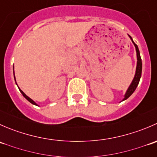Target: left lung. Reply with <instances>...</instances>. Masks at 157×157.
I'll return each instance as SVG.
<instances>
[{
    "instance_id": "left-lung-1",
    "label": "left lung",
    "mask_w": 157,
    "mask_h": 157,
    "mask_svg": "<svg viewBox=\"0 0 157 157\" xmlns=\"http://www.w3.org/2000/svg\"><path fill=\"white\" fill-rule=\"evenodd\" d=\"M128 36H129L130 39H131L133 44H134V46H135L136 52H137V67H136L135 75H134V79H133L132 82H131V85H130L129 87H128V89L127 90V91H126V93H125V95H124V99H123L122 101L125 100V99H127L128 97H130V96H131V95H132V93H134V90H136V88H137V85H138V83H139V81H140V77H141V72H142V61H141V58H140V52H139L138 47H137V45L134 43V41H133V39H132V38L131 37V36H129V35H128Z\"/></svg>"
}]
</instances>
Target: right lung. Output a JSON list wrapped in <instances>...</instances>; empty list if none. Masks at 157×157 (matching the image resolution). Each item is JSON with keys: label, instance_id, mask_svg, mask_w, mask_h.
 <instances>
[{"label": "right lung", "instance_id": "1", "mask_svg": "<svg viewBox=\"0 0 157 157\" xmlns=\"http://www.w3.org/2000/svg\"><path fill=\"white\" fill-rule=\"evenodd\" d=\"M13 75H14V71H13ZM14 79H15V76H14ZM15 81H16V79H15ZM18 88H19V87H18ZM19 90H20V93H22V94H23V96H24V97H25V98H26V99H27V100H28V101H29V102H31V103H32V104H33V105H37V104H36V102H34V101H33V99H30V98L29 97V96H26V94H25V93H23V91H22V90H20V88H19Z\"/></svg>", "mask_w": 157, "mask_h": 157}]
</instances>
